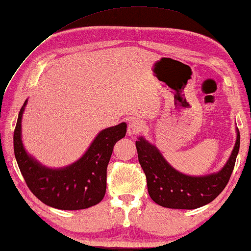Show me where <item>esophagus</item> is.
<instances>
[{
	"label": "esophagus",
	"mask_w": 251,
	"mask_h": 251,
	"mask_svg": "<svg viewBox=\"0 0 251 251\" xmlns=\"http://www.w3.org/2000/svg\"><path fill=\"white\" fill-rule=\"evenodd\" d=\"M143 129H144V123H143L141 119L133 118L129 121L128 128H127V134H128L129 136H134V135L141 133Z\"/></svg>",
	"instance_id": "1"
}]
</instances>
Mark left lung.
<instances>
[{
  "label": "left lung",
  "mask_w": 251,
  "mask_h": 251,
  "mask_svg": "<svg viewBox=\"0 0 251 251\" xmlns=\"http://www.w3.org/2000/svg\"><path fill=\"white\" fill-rule=\"evenodd\" d=\"M233 150L224 168L206 176L178 172L165 160L160 150L143 136L136 141L138 161L144 171L147 190L155 203L170 209L192 210L212 202L226 188L234 168L240 146L238 128Z\"/></svg>",
  "instance_id": "1"
}]
</instances>
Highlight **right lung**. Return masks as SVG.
Segmentation results:
<instances>
[{
  "instance_id": "obj_1",
  "label": "right lung",
  "mask_w": 251,
  "mask_h": 251,
  "mask_svg": "<svg viewBox=\"0 0 251 251\" xmlns=\"http://www.w3.org/2000/svg\"><path fill=\"white\" fill-rule=\"evenodd\" d=\"M27 99L19 113L14 129V155L19 169L35 197L60 210H81L99 203L106 193L107 166L116 142L125 137L127 125L100 130L82 156L63 168H48L26 152L22 142V116Z\"/></svg>"
}]
</instances>
